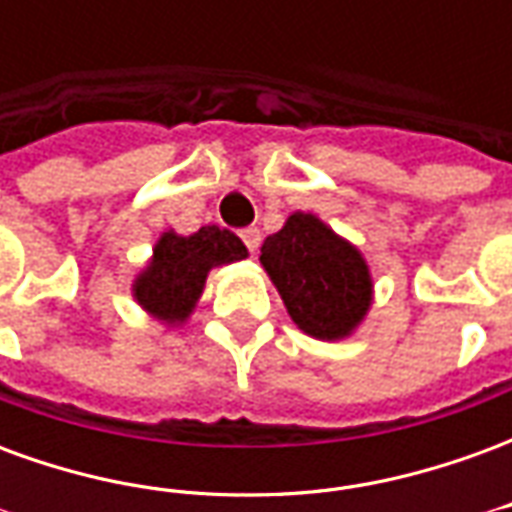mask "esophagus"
<instances>
[{"label":"esophagus","instance_id":"obj_1","mask_svg":"<svg viewBox=\"0 0 512 512\" xmlns=\"http://www.w3.org/2000/svg\"><path fill=\"white\" fill-rule=\"evenodd\" d=\"M241 238H244V244L249 252H255L257 246H260V230H257V227H246V230H241Z\"/></svg>","mask_w":512,"mask_h":512}]
</instances>
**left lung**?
<instances>
[{"instance_id": "obj_1", "label": "left lung", "mask_w": 512, "mask_h": 512, "mask_svg": "<svg viewBox=\"0 0 512 512\" xmlns=\"http://www.w3.org/2000/svg\"><path fill=\"white\" fill-rule=\"evenodd\" d=\"M260 263L293 323L315 340L351 337L370 312L373 274L365 255L315 213H290L263 241Z\"/></svg>"}]
</instances>
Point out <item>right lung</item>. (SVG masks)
Wrapping results in <instances>:
<instances>
[{"label": "right lung", "mask_w": 512, "mask_h": 512, "mask_svg": "<svg viewBox=\"0 0 512 512\" xmlns=\"http://www.w3.org/2000/svg\"><path fill=\"white\" fill-rule=\"evenodd\" d=\"M246 255L244 241L216 224L191 235L167 230L158 235L153 257L136 274L131 293L150 318L167 326H183L200 301L211 268L244 260Z\"/></svg>", "instance_id": "add662e5"}]
</instances>
